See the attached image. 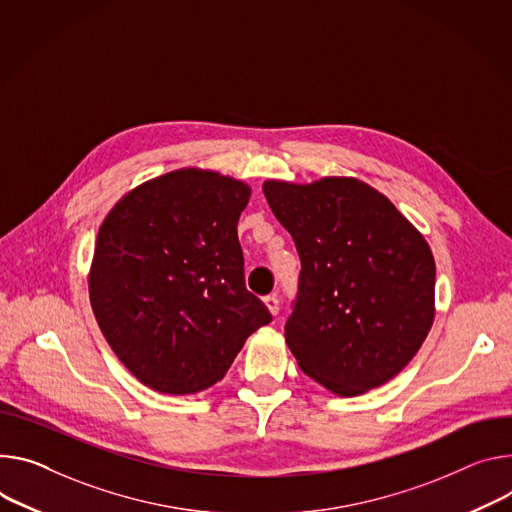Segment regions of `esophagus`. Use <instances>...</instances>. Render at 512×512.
Wrapping results in <instances>:
<instances>
[{
  "label": "esophagus",
  "instance_id": "1",
  "mask_svg": "<svg viewBox=\"0 0 512 512\" xmlns=\"http://www.w3.org/2000/svg\"><path fill=\"white\" fill-rule=\"evenodd\" d=\"M263 304L267 306V310L275 316L277 312H280V300H277V296L275 294H269V296H265L263 298Z\"/></svg>",
  "mask_w": 512,
  "mask_h": 512
}]
</instances>
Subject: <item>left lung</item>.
Segmentation results:
<instances>
[{"label":"left lung","instance_id":"obj_1","mask_svg":"<svg viewBox=\"0 0 512 512\" xmlns=\"http://www.w3.org/2000/svg\"><path fill=\"white\" fill-rule=\"evenodd\" d=\"M263 194L302 263L286 343L339 396L392 380L435 318V259L396 206L355 177L269 179Z\"/></svg>","mask_w":512,"mask_h":512}]
</instances>
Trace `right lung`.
I'll return each instance as SVG.
<instances>
[{"mask_svg":"<svg viewBox=\"0 0 512 512\" xmlns=\"http://www.w3.org/2000/svg\"><path fill=\"white\" fill-rule=\"evenodd\" d=\"M247 183L196 167L145 181L110 210L89 269V302L130 374L161 394L224 378L271 322L245 288L237 222Z\"/></svg>","mask_w":512,"mask_h":512,"instance_id":"add662e5","label":"right lung"}]
</instances>
